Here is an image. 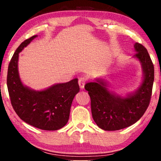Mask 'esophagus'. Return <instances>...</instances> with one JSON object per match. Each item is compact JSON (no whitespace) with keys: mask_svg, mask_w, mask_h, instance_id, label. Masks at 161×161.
<instances>
[{"mask_svg":"<svg viewBox=\"0 0 161 161\" xmlns=\"http://www.w3.org/2000/svg\"><path fill=\"white\" fill-rule=\"evenodd\" d=\"M86 79L85 77H80L79 79V81H78V83H79V85H80V88L81 89H83L84 88V85H85V84L86 82Z\"/></svg>","mask_w":161,"mask_h":161,"instance_id":"obj_1","label":"esophagus"}]
</instances>
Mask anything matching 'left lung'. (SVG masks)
I'll use <instances>...</instances> for the list:
<instances>
[{
    "instance_id": "1",
    "label": "left lung",
    "mask_w": 161,
    "mask_h": 161,
    "mask_svg": "<svg viewBox=\"0 0 161 161\" xmlns=\"http://www.w3.org/2000/svg\"><path fill=\"white\" fill-rule=\"evenodd\" d=\"M136 54L142 68L143 80L134 92L121 96L110 90L107 81L95 78L84 88L91 98L92 114L100 129L117 130L129 127L138 121L145 113L151 100L154 81V67L145 47L136 42Z\"/></svg>"
}]
</instances>
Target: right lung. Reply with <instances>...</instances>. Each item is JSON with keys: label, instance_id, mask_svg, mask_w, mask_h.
<instances>
[{"label": "right lung", "instance_id": "add662e5", "mask_svg": "<svg viewBox=\"0 0 161 161\" xmlns=\"http://www.w3.org/2000/svg\"><path fill=\"white\" fill-rule=\"evenodd\" d=\"M37 37L25 40L15 50L8 69V90L13 107L23 121L37 129L56 130L69 120L72 101L80 92L78 79L42 90H35L22 82L18 72L19 53Z\"/></svg>", "mask_w": 161, "mask_h": 161}]
</instances>
